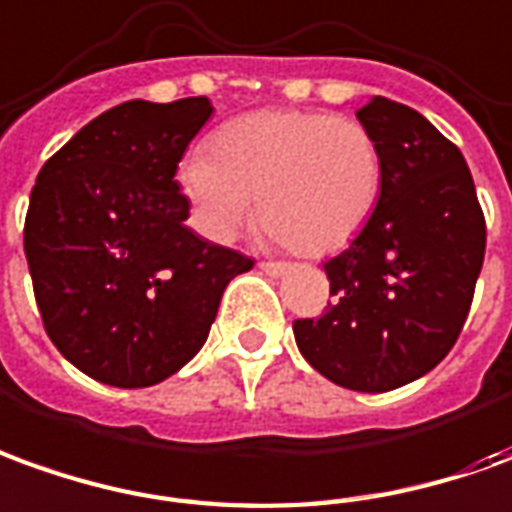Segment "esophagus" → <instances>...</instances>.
<instances>
[{
  "mask_svg": "<svg viewBox=\"0 0 512 512\" xmlns=\"http://www.w3.org/2000/svg\"><path fill=\"white\" fill-rule=\"evenodd\" d=\"M287 267H290L287 262H273V259H264V262H259V270L267 273V276H281V273H287Z\"/></svg>",
  "mask_w": 512,
  "mask_h": 512,
  "instance_id": "34e87169",
  "label": "esophagus"
}]
</instances>
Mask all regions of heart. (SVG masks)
<instances>
[{
	"label": "heart",
	"mask_w": 512,
	"mask_h": 512,
	"mask_svg": "<svg viewBox=\"0 0 512 512\" xmlns=\"http://www.w3.org/2000/svg\"><path fill=\"white\" fill-rule=\"evenodd\" d=\"M203 231L234 239L253 217L292 253L326 256L351 245L379 206L384 161L359 119L326 111H256L222 125L209 153L178 169Z\"/></svg>",
	"instance_id": "b5f03b06"
}]
</instances>
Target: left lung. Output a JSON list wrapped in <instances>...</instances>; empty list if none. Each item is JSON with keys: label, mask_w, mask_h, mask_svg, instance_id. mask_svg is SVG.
<instances>
[{"label": "left lung", "mask_w": 512, "mask_h": 512, "mask_svg": "<svg viewBox=\"0 0 512 512\" xmlns=\"http://www.w3.org/2000/svg\"><path fill=\"white\" fill-rule=\"evenodd\" d=\"M357 119L382 150V197L357 239L323 264L334 301L292 331L329 382L387 393L457 343L485 259V214L463 153L418 111L373 97Z\"/></svg>", "instance_id": "obj_1"}]
</instances>
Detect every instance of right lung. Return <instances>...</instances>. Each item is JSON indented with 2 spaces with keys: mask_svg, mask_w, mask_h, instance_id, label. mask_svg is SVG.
Instances as JSON below:
<instances>
[{
  "mask_svg": "<svg viewBox=\"0 0 512 512\" xmlns=\"http://www.w3.org/2000/svg\"><path fill=\"white\" fill-rule=\"evenodd\" d=\"M211 111L206 97L122 102L35 178L24 220L35 303L55 348L97 382L133 390L181 370L228 281L253 267L183 225L175 172Z\"/></svg>",
  "mask_w": 512,
  "mask_h": 512,
  "instance_id": "1",
  "label": "right lung"
}]
</instances>
